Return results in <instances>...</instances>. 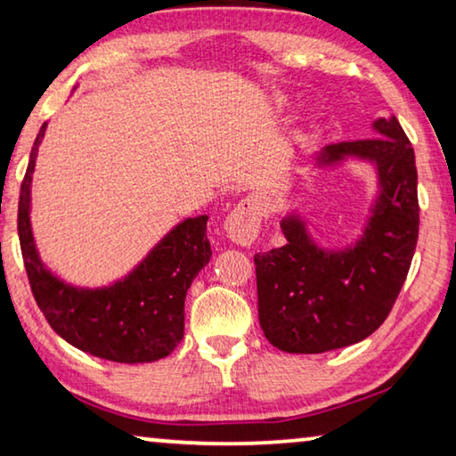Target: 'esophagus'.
<instances>
[{"label": "esophagus", "instance_id": "34e87169", "mask_svg": "<svg viewBox=\"0 0 456 456\" xmlns=\"http://www.w3.org/2000/svg\"><path fill=\"white\" fill-rule=\"evenodd\" d=\"M262 225V200L257 197H245L225 219V233L237 245H251L256 241Z\"/></svg>", "mask_w": 456, "mask_h": 456}]
</instances>
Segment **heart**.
<instances>
[{"label": "heart", "mask_w": 456, "mask_h": 456, "mask_svg": "<svg viewBox=\"0 0 456 456\" xmlns=\"http://www.w3.org/2000/svg\"><path fill=\"white\" fill-rule=\"evenodd\" d=\"M276 107H278V110H286V107H288V99L278 97V99H276Z\"/></svg>", "instance_id": "b5f03b06"}]
</instances>
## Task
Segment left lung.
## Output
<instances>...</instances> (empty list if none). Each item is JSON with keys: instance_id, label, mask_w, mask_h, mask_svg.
<instances>
[{"instance_id": "1", "label": "left lung", "mask_w": 456, "mask_h": 456, "mask_svg": "<svg viewBox=\"0 0 456 456\" xmlns=\"http://www.w3.org/2000/svg\"><path fill=\"white\" fill-rule=\"evenodd\" d=\"M371 129L378 137L330 143L308 160L316 172L346 162L373 168L375 194L355 240L324 248L294 207L280 219L288 243L254 256L259 324L280 351L310 355L363 341L387 319L408 276L420 225L414 150L395 115Z\"/></svg>"}]
</instances>
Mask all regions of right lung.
Listing matches in <instances>:
<instances>
[{
	"label": "right lung",
	"mask_w": 456,
	"mask_h": 456,
	"mask_svg": "<svg viewBox=\"0 0 456 456\" xmlns=\"http://www.w3.org/2000/svg\"><path fill=\"white\" fill-rule=\"evenodd\" d=\"M48 124L30 151L18 205V235L34 298L50 327L77 349L115 363L168 357L184 337V298L211 259L207 215L183 219L140 264L107 286L64 281L42 262L32 231V176Z\"/></svg>",
	"instance_id": "1"
}]
</instances>
